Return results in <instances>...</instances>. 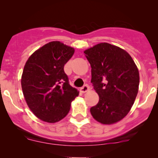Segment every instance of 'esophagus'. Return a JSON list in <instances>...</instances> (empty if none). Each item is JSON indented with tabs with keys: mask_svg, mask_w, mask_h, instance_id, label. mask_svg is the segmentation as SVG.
Returning <instances> with one entry per match:
<instances>
[{
	"mask_svg": "<svg viewBox=\"0 0 158 158\" xmlns=\"http://www.w3.org/2000/svg\"><path fill=\"white\" fill-rule=\"evenodd\" d=\"M89 89H90V87H89L88 85H85L83 87H82V88L80 89V91L82 93H85V92H87L88 91H89Z\"/></svg>",
	"mask_w": 158,
	"mask_h": 158,
	"instance_id": "34e87169",
	"label": "esophagus"
}]
</instances>
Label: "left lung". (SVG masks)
<instances>
[{
    "instance_id": "1",
    "label": "left lung",
    "mask_w": 158,
    "mask_h": 158,
    "mask_svg": "<svg viewBox=\"0 0 158 158\" xmlns=\"http://www.w3.org/2000/svg\"><path fill=\"white\" fill-rule=\"evenodd\" d=\"M92 68L94 89L99 97L90 109L92 117L103 125L123 119L138 92L139 72L128 52L117 46L101 43L84 51Z\"/></svg>"
}]
</instances>
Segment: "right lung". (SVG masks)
Returning a JSON list of instances; mask_svg holds the SVG:
<instances>
[{"label": "right lung", "mask_w": 158, "mask_h": 158, "mask_svg": "<svg viewBox=\"0 0 158 158\" xmlns=\"http://www.w3.org/2000/svg\"><path fill=\"white\" fill-rule=\"evenodd\" d=\"M74 52L73 47L52 41L36 49L25 63L21 76L23 96L30 111L44 122L55 123L64 118L79 95L64 72Z\"/></svg>", "instance_id": "1"}]
</instances>
